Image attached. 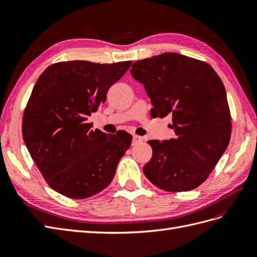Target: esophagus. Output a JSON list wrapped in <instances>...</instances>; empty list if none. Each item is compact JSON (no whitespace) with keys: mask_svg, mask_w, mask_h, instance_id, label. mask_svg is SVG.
Here are the masks:
<instances>
[{"mask_svg":"<svg viewBox=\"0 0 257 257\" xmlns=\"http://www.w3.org/2000/svg\"><path fill=\"white\" fill-rule=\"evenodd\" d=\"M143 141H144V138L141 137V136H138V135H134V136H133V145H134V146H135V145H138V144H141Z\"/></svg>","mask_w":257,"mask_h":257,"instance_id":"obj_1","label":"esophagus"}]
</instances>
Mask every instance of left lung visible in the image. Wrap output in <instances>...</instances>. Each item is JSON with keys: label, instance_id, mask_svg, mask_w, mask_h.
<instances>
[{"label": "left lung", "instance_id": "8db88e82", "mask_svg": "<svg viewBox=\"0 0 257 257\" xmlns=\"http://www.w3.org/2000/svg\"><path fill=\"white\" fill-rule=\"evenodd\" d=\"M131 74L144 84L154 116L170 114L176 137L149 141L144 174L158 188L186 192L203 183L229 144L231 118L221 78L206 62L165 52L134 62Z\"/></svg>", "mask_w": 257, "mask_h": 257}]
</instances>
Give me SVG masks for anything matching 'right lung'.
I'll list each match as a JSON object with an SVG mask.
<instances>
[{"instance_id": "1", "label": "right lung", "mask_w": 257, "mask_h": 257, "mask_svg": "<svg viewBox=\"0 0 257 257\" xmlns=\"http://www.w3.org/2000/svg\"><path fill=\"white\" fill-rule=\"evenodd\" d=\"M131 64L59 62L37 79L23 113L22 136L46 182L62 195L88 198L113 179L132 136L94 131L87 120Z\"/></svg>"}]
</instances>
